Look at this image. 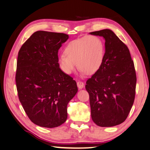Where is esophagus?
<instances>
[{
    "mask_svg": "<svg viewBox=\"0 0 150 150\" xmlns=\"http://www.w3.org/2000/svg\"><path fill=\"white\" fill-rule=\"evenodd\" d=\"M77 86L79 89H82L84 87V83L81 81H78L77 82Z\"/></svg>",
    "mask_w": 150,
    "mask_h": 150,
    "instance_id": "esophagus-1",
    "label": "esophagus"
}]
</instances>
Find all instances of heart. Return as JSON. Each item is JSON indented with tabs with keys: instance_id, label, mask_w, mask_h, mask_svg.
Returning <instances> with one entry per match:
<instances>
[{
	"instance_id": "obj_1",
	"label": "heart",
	"mask_w": 150,
	"mask_h": 150,
	"mask_svg": "<svg viewBox=\"0 0 150 150\" xmlns=\"http://www.w3.org/2000/svg\"><path fill=\"white\" fill-rule=\"evenodd\" d=\"M104 52V43L99 36H85L70 41L67 45L64 53L59 57V65L67 74H71L77 64L82 74H94L103 64Z\"/></svg>"
}]
</instances>
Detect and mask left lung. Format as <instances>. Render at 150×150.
<instances>
[{"mask_svg": "<svg viewBox=\"0 0 150 150\" xmlns=\"http://www.w3.org/2000/svg\"><path fill=\"white\" fill-rule=\"evenodd\" d=\"M90 34L105 40L103 64L86 81L91 118L100 127L120 125L127 119L134 100V62L127 46L112 30L103 29Z\"/></svg>", "mask_w": 150, "mask_h": 150, "instance_id": "obj_1", "label": "left lung"}]
</instances>
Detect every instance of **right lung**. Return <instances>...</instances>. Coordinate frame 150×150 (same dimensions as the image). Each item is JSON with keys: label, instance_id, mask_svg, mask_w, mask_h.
Here are the masks:
<instances>
[{"label": "right lung", "instance_id": "right-lung-1", "mask_svg": "<svg viewBox=\"0 0 150 150\" xmlns=\"http://www.w3.org/2000/svg\"><path fill=\"white\" fill-rule=\"evenodd\" d=\"M68 39L64 33L36 31L19 51V99L30 121L42 127L54 128L65 122L67 104L78 92L76 81L58 63V51Z\"/></svg>", "mask_w": 150, "mask_h": 150}]
</instances>
